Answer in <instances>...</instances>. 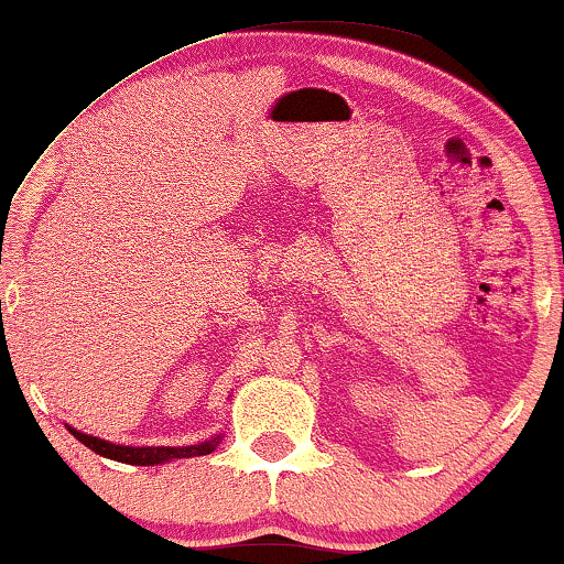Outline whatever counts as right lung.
I'll use <instances>...</instances> for the list:
<instances>
[{"instance_id":"1","label":"right lung","mask_w":564,"mask_h":564,"mask_svg":"<svg viewBox=\"0 0 564 564\" xmlns=\"http://www.w3.org/2000/svg\"><path fill=\"white\" fill-rule=\"evenodd\" d=\"M70 430V435L76 441H82L86 448L99 456H108L112 462H123V465H137V467H152V465H165V462L176 459H192V456H205L216 452V446L221 443L224 435H210L200 443H192V446H123V443H110L95 435H86L82 430L65 425Z\"/></svg>"}]
</instances>
